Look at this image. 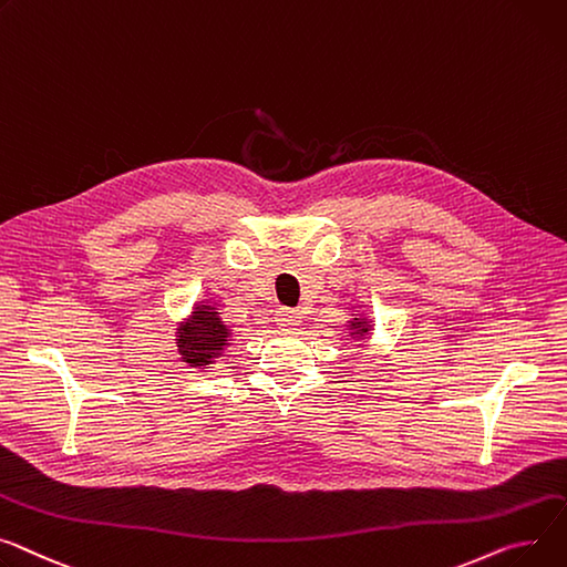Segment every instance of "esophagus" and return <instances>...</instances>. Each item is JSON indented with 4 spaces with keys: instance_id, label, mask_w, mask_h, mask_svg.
<instances>
[{
    "instance_id": "1",
    "label": "esophagus",
    "mask_w": 567,
    "mask_h": 567,
    "mask_svg": "<svg viewBox=\"0 0 567 567\" xmlns=\"http://www.w3.org/2000/svg\"><path fill=\"white\" fill-rule=\"evenodd\" d=\"M300 317L296 310H280L278 315H276V323H278V328L280 330H287V332H291V330H296L298 326H300Z\"/></svg>"
}]
</instances>
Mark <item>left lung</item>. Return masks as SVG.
I'll list each match as a JSON object with an SVG mask.
<instances>
[{
	"label": "left lung",
	"instance_id": "8db88e82",
	"mask_svg": "<svg viewBox=\"0 0 567 567\" xmlns=\"http://www.w3.org/2000/svg\"><path fill=\"white\" fill-rule=\"evenodd\" d=\"M344 330H347L344 337H349L351 344L358 347V344L367 342V339L371 337L373 321L367 317V312H362V315H351V319L344 323Z\"/></svg>",
	"mask_w": 567,
	"mask_h": 567
}]
</instances>
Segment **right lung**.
<instances>
[{
    "mask_svg": "<svg viewBox=\"0 0 567 567\" xmlns=\"http://www.w3.org/2000/svg\"><path fill=\"white\" fill-rule=\"evenodd\" d=\"M233 326L220 319V300H196L186 319L177 321L175 347L179 360L188 367L209 369L233 344Z\"/></svg>",
    "mask_w": 567,
    "mask_h": 567,
    "instance_id": "1",
    "label": "right lung"
}]
</instances>
